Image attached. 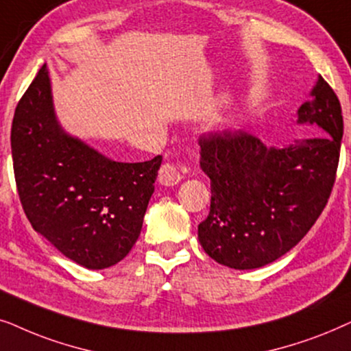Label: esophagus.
Instances as JSON below:
<instances>
[{"mask_svg": "<svg viewBox=\"0 0 351 351\" xmlns=\"http://www.w3.org/2000/svg\"><path fill=\"white\" fill-rule=\"evenodd\" d=\"M181 178H183V176H181L178 168L173 165V163H163L160 170H158V183L163 186L178 184Z\"/></svg>", "mask_w": 351, "mask_h": 351, "instance_id": "1", "label": "esophagus"}]
</instances>
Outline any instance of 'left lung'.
<instances>
[{
	"instance_id": "8db88e82",
	"label": "left lung",
	"mask_w": 351,
	"mask_h": 351,
	"mask_svg": "<svg viewBox=\"0 0 351 351\" xmlns=\"http://www.w3.org/2000/svg\"><path fill=\"white\" fill-rule=\"evenodd\" d=\"M311 95L315 99L298 109V121L329 136L282 149L242 130L199 139L200 167L212 183L199 241L217 263L234 269L268 265L297 245L324 210L337 176L343 117L324 78Z\"/></svg>"
}]
</instances>
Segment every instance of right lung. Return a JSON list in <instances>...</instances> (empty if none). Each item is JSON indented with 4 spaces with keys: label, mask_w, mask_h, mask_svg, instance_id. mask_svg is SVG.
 <instances>
[{
    "label": "right lung",
    "mask_w": 351,
    "mask_h": 351,
    "mask_svg": "<svg viewBox=\"0 0 351 351\" xmlns=\"http://www.w3.org/2000/svg\"><path fill=\"white\" fill-rule=\"evenodd\" d=\"M22 208L35 231L90 269L119 263L143 228L162 156L121 163L59 128L46 65L23 93L11 128Z\"/></svg>",
    "instance_id": "obj_1"
}]
</instances>
